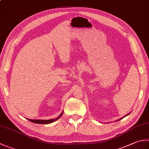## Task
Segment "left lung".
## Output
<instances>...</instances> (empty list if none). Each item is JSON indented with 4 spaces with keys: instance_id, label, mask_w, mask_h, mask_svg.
<instances>
[{
    "instance_id": "obj_1",
    "label": "left lung",
    "mask_w": 149,
    "mask_h": 149,
    "mask_svg": "<svg viewBox=\"0 0 149 149\" xmlns=\"http://www.w3.org/2000/svg\"><path fill=\"white\" fill-rule=\"evenodd\" d=\"M128 115H129V114H128ZM122 118H120V119H122Z\"/></svg>"
}]
</instances>
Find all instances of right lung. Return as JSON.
<instances>
[{
    "instance_id": "add662e5",
    "label": "right lung",
    "mask_w": 149,
    "mask_h": 149,
    "mask_svg": "<svg viewBox=\"0 0 149 149\" xmlns=\"http://www.w3.org/2000/svg\"><path fill=\"white\" fill-rule=\"evenodd\" d=\"M63 111L61 113V115H60L58 118L56 119H50V120H31V119H27L28 120H29L31 122L33 123H40V124H48V123H50L56 121L58 119H59L60 117H61L63 115Z\"/></svg>"
}]
</instances>
